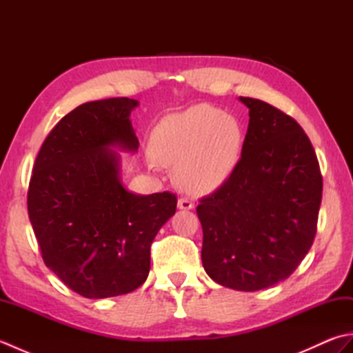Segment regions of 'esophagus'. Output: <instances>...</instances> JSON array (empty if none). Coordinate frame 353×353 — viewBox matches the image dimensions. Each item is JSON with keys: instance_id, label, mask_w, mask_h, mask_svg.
Returning a JSON list of instances; mask_svg holds the SVG:
<instances>
[{"instance_id": "1", "label": "esophagus", "mask_w": 353, "mask_h": 353, "mask_svg": "<svg viewBox=\"0 0 353 353\" xmlns=\"http://www.w3.org/2000/svg\"><path fill=\"white\" fill-rule=\"evenodd\" d=\"M177 206H179V209H183V211H190V209L194 208V203H192V200L188 197H181L179 199Z\"/></svg>"}]
</instances>
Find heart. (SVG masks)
<instances>
[{"label": "heart", "instance_id": "1", "mask_svg": "<svg viewBox=\"0 0 353 353\" xmlns=\"http://www.w3.org/2000/svg\"><path fill=\"white\" fill-rule=\"evenodd\" d=\"M241 145L243 132L234 117L211 104H194L156 125L152 156L157 163L176 167L185 190L209 192L234 174Z\"/></svg>", "mask_w": 353, "mask_h": 353}]
</instances>
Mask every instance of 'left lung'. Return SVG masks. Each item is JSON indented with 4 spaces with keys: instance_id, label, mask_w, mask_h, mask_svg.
Listing matches in <instances>:
<instances>
[{
    "instance_id": "1",
    "label": "left lung",
    "mask_w": 353,
    "mask_h": 353,
    "mask_svg": "<svg viewBox=\"0 0 353 353\" xmlns=\"http://www.w3.org/2000/svg\"><path fill=\"white\" fill-rule=\"evenodd\" d=\"M239 101L250 117L241 159L197 206L201 262L223 287L258 291L287 279L310 252L323 182L311 141L294 119L265 101Z\"/></svg>"
}]
</instances>
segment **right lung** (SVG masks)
<instances>
[{"instance_id":"1","label":"right lung","mask_w":353,"mask_h":353,"mask_svg":"<svg viewBox=\"0 0 353 353\" xmlns=\"http://www.w3.org/2000/svg\"><path fill=\"white\" fill-rule=\"evenodd\" d=\"M138 106L121 97L70 112L43 141L30 179L28 216L45 264L88 299L144 283L150 245L176 212V194L142 196L123 183L119 152H138Z\"/></svg>"}]
</instances>
